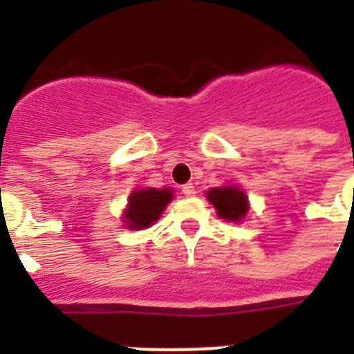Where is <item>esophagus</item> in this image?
Wrapping results in <instances>:
<instances>
[{"mask_svg":"<svg viewBox=\"0 0 354 354\" xmlns=\"http://www.w3.org/2000/svg\"><path fill=\"white\" fill-rule=\"evenodd\" d=\"M182 193L185 194V196H194V194H196V191H194L193 183H185V185L182 187Z\"/></svg>","mask_w":354,"mask_h":354,"instance_id":"1","label":"esophagus"}]
</instances>
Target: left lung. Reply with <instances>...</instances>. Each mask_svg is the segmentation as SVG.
I'll return each mask as SVG.
<instances>
[{
  "mask_svg": "<svg viewBox=\"0 0 354 354\" xmlns=\"http://www.w3.org/2000/svg\"><path fill=\"white\" fill-rule=\"evenodd\" d=\"M207 200L216 209L218 216L230 222H241L248 213V196L246 193L236 185H224V187H213L207 191Z\"/></svg>",
  "mask_w": 354,
  "mask_h": 354,
  "instance_id": "left-lung-1",
  "label": "left lung"
}]
</instances>
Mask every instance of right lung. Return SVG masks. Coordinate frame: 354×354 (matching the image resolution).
<instances>
[{
    "label": "right lung",
    "mask_w": 354,
    "mask_h": 354,
    "mask_svg": "<svg viewBox=\"0 0 354 354\" xmlns=\"http://www.w3.org/2000/svg\"><path fill=\"white\" fill-rule=\"evenodd\" d=\"M172 200L171 189H136L130 193L122 222L128 230H145L161 216L167 204Z\"/></svg>",
    "instance_id": "add662e5"
}]
</instances>
